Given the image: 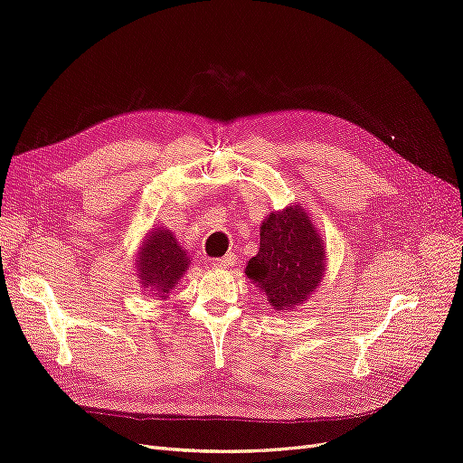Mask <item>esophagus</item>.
I'll list each match as a JSON object with an SVG mask.
<instances>
[{
  "instance_id": "34e87169",
  "label": "esophagus",
  "mask_w": 463,
  "mask_h": 463,
  "mask_svg": "<svg viewBox=\"0 0 463 463\" xmlns=\"http://www.w3.org/2000/svg\"><path fill=\"white\" fill-rule=\"evenodd\" d=\"M234 263H236V257H234L232 253L210 260V265H212V267H217V269H227V267H232Z\"/></svg>"
}]
</instances>
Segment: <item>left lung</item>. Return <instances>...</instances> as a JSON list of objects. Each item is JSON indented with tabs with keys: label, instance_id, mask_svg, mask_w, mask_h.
I'll list each match as a JSON object with an SVG mask.
<instances>
[{
	"label": "left lung",
	"instance_id": "obj_1",
	"mask_svg": "<svg viewBox=\"0 0 463 463\" xmlns=\"http://www.w3.org/2000/svg\"><path fill=\"white\" fill-rule=\"evenodd\" d=\"M324 267V240L303 208L289 206L260 225L259 253L250 259L246 274L274 310H291L319 286Z\"/></svg>",
	"mask_w": 463,
	"mask_h": 463
}]
</instances>
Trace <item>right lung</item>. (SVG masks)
Listing matches in <instances>:
<instances>
[{"mask_svg":"<svg viewBox=\"0 0 463 463\" xmlns=\"http://www.w3.org/2000/svg\"><path fill=\"white\" fill-rule=\"evenodd\" d=\"M189 267L185 250L179 248L175 236L170 231L155 229L139 250L137 276L139 284L155 291V295H166L177 279Z\"/></svg>","mask_w":463,"mask_h":463,"instance_id":"add662e5","label":"right lung"}]
</instances>
